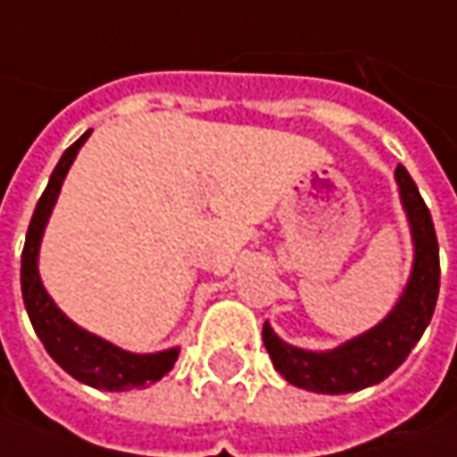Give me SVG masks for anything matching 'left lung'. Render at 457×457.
Instances as JSON below:
<instances>
[{
	"label": "left lung",
	"mask_w": 457,
	"mask_h": 457,
	"mask_svg": "<svg viewBox=\"0 0 457 457\" xmlns=\"http://www.w3.org/2000/svg\"><path fill=\"white\" fill-rule=\"evenodd\" d=\"M401 202L414 235V271L398 305L372 331L357 336L334 352H305L284 344L263 326V346L287 383L315 393H352L386 380L398 370L427 331L440 295V245L432 214L403 165L395 168Z\"/></svg>",
	"instance_id": "obj_1"
}]
</instances>
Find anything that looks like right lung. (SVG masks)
<instances>
[{
    "instance_id": "obj_1",
    "label": "right lung",
    "mask_w": 457,
    "mask_h": 457,
    "mask_svg": "<svg viewBox=\"0 0 457 457\" xmlns=\"http://www.w3.org/2000/svg\"><path fill=\"white\" fill-rule=\"evenodd\" d=\"M87 137H90V131L82 134L62 154L59 165L48 178L43 196L36 204L28 237H25V248H22V269H20L22 300H25V310L30 315V323L43 341L46 352L54 357V362L59 367H64L74 380L100 390L145 388L147 383H157L165 372L173 370L178 349L157 352V354H131V352H123L97 336L82 331L54 305V300L46 295L41 277H38V245H41L43 228L51 217V209L56 204V196L62 191V183L67 178L69 168H71L79 147L87 142Z\"/></svg>"
}]
</instances>
